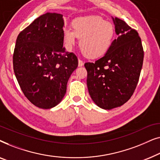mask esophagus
I'll return each instance as SVG.
<instances>
[{
  "mask_svg": "<svg viewBox=\"0 0 160 160\" xmlns=\"http://www.w3.org/2000/svg\"><path fill=\"white\" fill-rule=\"evenodd\" d=\"M78 66L79 67H82L84 65V62H83V61L82 60H80V59H78Z\"/></svg>",
  "mask_w": 160,
  "mask_h": 160,
  "instance_id": "obj_1",
  "label": "esophagus"
}]
</instances>
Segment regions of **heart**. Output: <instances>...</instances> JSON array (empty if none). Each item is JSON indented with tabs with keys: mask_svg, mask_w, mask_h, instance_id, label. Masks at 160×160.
<instances>
[{
	"mask_svg": "<svg viewBox=\"0 0 160 160\" xmlns=\"http://www.w3.org/2000/svg\"><path fill=\"white\" fill-rule=\"evenodd\" d=\"M79 38V47L84 55L97 58L106 54L110 49L115 37V28L112 23L98 17H81L73 22V28L65 27L63 39L66 47L71 49Z\"/></svg>",
	"mask_w": 160,
	"mask_h": 160,
	"instance_id": "1",
	"label": "heart"
}]
</instances>
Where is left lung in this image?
Listing matches in <instances>:
<instances>
[{"instance_id":"left-lung-1","label":"left lung","mask_w":160,"mask_h":160,"mask_svg":"<svg viewBox=\"0 0 160 160\" xmlns=\"http://www.w3.org/2000/svg\"><path fill=\"white\" fill-rule=\"evenodd\" d=\"M117 39L105 55L86 62L87 84L92 100L105 110L122 106L136 88L143 61V49L136 30L112 17Z\"/></svg>"}]
</instances>
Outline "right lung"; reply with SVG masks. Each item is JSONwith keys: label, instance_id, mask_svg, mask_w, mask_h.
<instances>
[{"label": "right lung", "instance_id": "obj_1", "mask_svg": "<svg viewBox=\"0 0 160 160\" xmlns=\"http://www.w3.org/2000/svg\"><path fill=\"white\" fill-rule=\"evenodd\" d=\"M62 15L47 13L18 35L13 55L15 76L24 95L40 108L61 102L78 59L63 47Z\"/></svg>", "mask_w": 160, "mask_h": 160}]
</instances>
